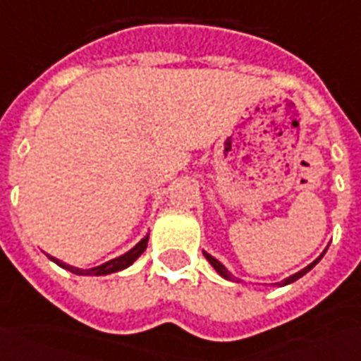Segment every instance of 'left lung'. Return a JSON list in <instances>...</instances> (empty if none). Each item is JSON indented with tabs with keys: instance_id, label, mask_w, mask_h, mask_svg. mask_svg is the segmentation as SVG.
I'll return each instance as SVG.
<instances>
[{
	"instance_id": "1",
	"label": "left lung",
	"mask_w": 361,
	"mask_h": 361,
	"mask_svg": "<svg viewBox=\"0 0 361 361\" xmlns=\"http://www.w3.org/2000/svg\"><path fill=\"white\" fill-rule=\"evenodd\" d=\"M325 252H327V250H323V254H321V256L317 257V259H314V262H312V264L307 265V267H304V269H300L298 273H294V275H290V277L283 279V281H281V283H275V285H279V286L290 285V283H294V281H298L300 277H304V275H306L307 271H310V269H314L315 265L319 264V259H321V257H323V256H325ZM204 256H206L207 262H209V264H212L213 269L217 271V273H219L221 277H223V279H227V281H233V283H242V285H246V283H244V281H240V279H238V277H235V275H233V273H231V271H228L227 267H225V265L221 264L219 259H215V257H213L212 254H207V252H204ZM275 285H273V286H275Z\"/></svg>"
}]
</instances>
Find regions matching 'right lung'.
Returning a JSON list of instances; mask_svg holds the SVG:
<instances>
[{
	"label": "right lung",
	"instance_id": "add662e5",
	"mask_svg": "<svg viewBox=\"0 0 361 361\" xmlns=\"http://www.w3.org/2000/svg\"><path fill=\"white\" fill-rule=\"evenodd\" d=\"M148 240H149V235H146L133 250H128L126 254H123V256L119 257H113V259H109V262L97 265V267H90V269H80V267H75V265L65 264V262H61V259H57V257L54 256H47V257H49L54 264H57L59 267H63V269L71 271V273H75V275H84V277H88V275L92 277V275H94V277H102V275H111V273H117V271H123L126 269L128 265H133L134 262L144 254V250L148 248Z\"/></svg>",
	"mask_w": 361,
	"mask_h": 361
}]
</instances>
